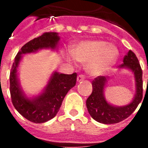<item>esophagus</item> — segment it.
Returning a JSON list of instances; mask_svg holds the SVG:
<instances>
[{
	"label": "esophagus",
	"mask_w": 148,
	"mask_h": 148,
	"mask_svg": "<svg viewBox=\"0 0 148 148\" xmlns=\"http://www.w3.org/2000/svg\"><path fill=\"white\" fill-rule=\"evenodd\" d=\"M85 79V76H84L83 74H80V75H78L77 77V82H80L82 81H83Z\"/></svg>",
	"instance_id": "34e87169"
}]
</instances>
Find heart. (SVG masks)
Instances as JSON below:
<instances>
[{"instance_id": "b5f03b06", "label": "heart", "mask_w": 148, "mask_h": 148, "mask_svg": "<svg viewBox=\"0 0 148 148\" xmlns=\"http://www.w3.org/2000/svg\"><path fill=\"white\" fill-rule=\"evenodd\" d=\"M118 50L105 40H87L77 44L73 54H68L66 58L72 63L75 61L87 63V71L97 76L104 74L111 67L118 57Z\"/></svg>"}]
</instances>
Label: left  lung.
Instances as JSON below:
<instances>
[{
  "instance_id": "1",
  "label": "left lung",
  "mask_w": 148,
  "mask_h": 148,
  "mask_svg": "<svg viewBox=\"0 0 148 148\" xmlns=\"http://www.w3.org/2000/svg\"><path fill=\"white\" fill-rule=\"evenodd\" d=\"M120 68H127L134 73L136 80V94L132 101L124 106H114L107 102L104 96V89L108 77L98 76L92 82L93 91L86 100V107L90 115L95 121L109 124L119 123L133 112L143 98V72L136 55L129 51L124 57V63Z\"/></svg>"
}]
</instances>
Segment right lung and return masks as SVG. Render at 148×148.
Returning <instances> with one entry per match:
<instances>
[{
  "mask_svg": "<svg viewBox=\"0 0 148 148\" xmlns=\"http://www.w3.org/2000/svg\"><path fill=\"white\" fill-rule=\"evenodd\" d=\"M59 39L56 32H45L27 42L15 57L10 71V94L12 105L20 114L33 123H44L55 117L65 96L75 86L77 74H65L54 72L42 93L33 98H28L20 86L17 76L18 66L22 55L34 53L44 48L54 50L58 45Z\"/></svg>",
  "mask_w": 148,
  "mask_h": 148,
  "instance_id": "add662e5",
  "label": "right lung"
}]
</instances>
